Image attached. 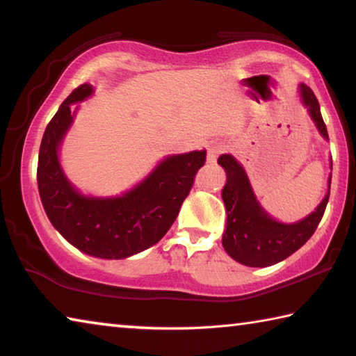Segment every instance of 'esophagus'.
I'll list each match as a JSON object with an SVG mask.
<instances>
[{"label": "esophagus", "mask_w": 356, "mask_h": 356, "mask_svg": "<svg viewBox=\"0 0 356 356\" xmlns=\"http://www.w3.org/2000/svg\"><path fill=\"white\" fill-rule=\"evenodd\" d=\"M226 147L227 146H225V144H213L212 147L209 149V152H207V163H215L216 160H218V156L222 154V152H226Z\"/></svg>", "instance_id": "esophagus-1"}]
</instances>
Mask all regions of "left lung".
I'll list each match as a JSON object with an SVG mask.
<instances>
[{
	"label": "left lung",
	"mask_w": 356,
	"mask_h": 356,
	"mask_svg": "<svg viewBox=\"0 0 356 356\" xmlns=\"http://www.w3.org/2000/svg\"><path fill=\"white\" fill-rule=\"evenodd\" d=\"M298 94L303 106L308 110L309 118L323 140L328 141L327 127L321 114V105L314 92L305 83L298 84ZM218 165L226 171V185L221 191L227 220L222 232V248L234 261L246 267H268L278 264L300 250L321 222L330 197L331 176L328 177V190L322 202L303 220L295 222H282L273 218L252 191L248 174L236 156L222 154ZM333 163H330V168ZM333 170V168H331Z\"/></svg>",
	"instance_id": "obj_1"
}]
</instances>
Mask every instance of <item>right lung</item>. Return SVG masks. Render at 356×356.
<instances>
[{"instance_id":"1","label":"right lung","mask_w":356,"mask_h":356,"mask_svg":"<svg viewBox=\"0 0 356 356\" xmlns=\"http://www.w3.org/2000/svg\"><path fill=\"white\" fill-rule=\"evenodd\" d=\"M94 95L84 83L74 89L47 125L39 149L38 186L53 227L88 256L127 259L160 242L188 196L207 150L166 155L141 182L116 196L84 195L63 170L59 152L80 105Z\"/></svg>"}]
</instances>
